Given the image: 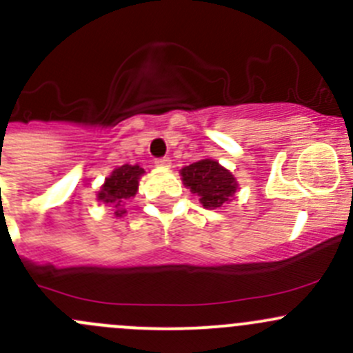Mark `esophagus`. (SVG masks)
<instances>
[{
    "label": "esophagus",
    "instance_id": "obj_1",
    "mask_svg": "<svg viewBox=\"0 0 353 353\" xmlns=\"http://www.w3.org/2000/svg\"><path fill=\"white\" fill-rule=\"evenodd\" d=\"M155 165L160 167V169H169L170 159H169V157H160V159L155 160Z\"/></svg>",
    "mask_w": 353,
    "mask_h": 353
}]
</instances>
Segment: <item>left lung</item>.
<instances>
[{
    "instance_id": "8db88e82",
    "label": "left lung",
    "mask_w": 353,
    "mask_h": 353,
    "mask_svg": "<svg viewBox=\"0 0 353 353\" xmlns=\"http://www.w3.org/2000/svg\"><path fill=\"white\" fill-rule=\"evenodd\" d=\"M184 186L198 194L205 208L215 210L229 203L237 191V181L216 160L203 159L181 169Z\"/></svg>"
}]
</instances>
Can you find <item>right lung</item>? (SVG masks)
<instances>
[{
    "instance_id": "add662e5",
    "label": "right lung",
    "mask_w": 353,
    "mask_h": 353,
    "mask_svg": "<svg viewBox=\"0 0 353 353\" xmlns=\"http://www.w3.org/2000/svg\"><path fill=\"white\" fill-rule=\"evenodd\" d=\"M141 174H145V170L138 163L137 165L124 163V165L117 167L109 177H105V183L102 184L97 199L108 203V205H112L114 208H117L114 215L123 216L126 210L121 208V206H123L124 201H128V199L137 194L138 181H140Z\"/></svg>"
}]
</instances>
